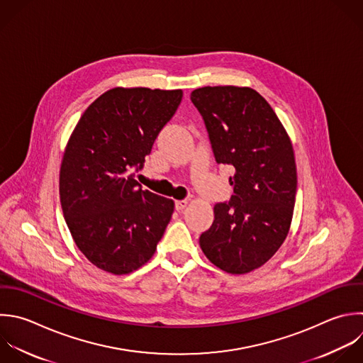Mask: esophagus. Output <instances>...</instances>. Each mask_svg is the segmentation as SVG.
Listing matches in <instances>:
<instances>
[{
	"mask_svg": "<svg viewBox=\"0 0 363 363\" xmlns=\"http://www.w3.org/2000/svg\"><path fill=\"white\" fill-rule=\"evenodd\" d=\"M189 206V200H177L176 201V210L183 211Z\"/></svg>",
	"mask_w": 363,
	"mask_h": 363,
	"instance_id": "obj_1",
	"label": "esophagus"
}]
</instances>
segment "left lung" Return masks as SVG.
Here are the masks:
<instances>
[{"instance_id":"1","label":"left lung","mask_w":363,"mask_h":363,"mask_svg":"<svg viewBox=\"0 0 363 363\" xmlns=\"http://www.w3.org/2000/svg\"><path fill=\"white\" fill-rule=\"evenodd\" d=\"M217 163L231 164L230 203L214 204L200 235L204 255L228 274L264 265L285 241L295 206L296 164L291 139L269 104L248 86L191 92Z\"/></svg>"}]
</instances>
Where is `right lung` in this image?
<instances>
[{
	"label": "right lung",
	"mask_w": 363,
	"mask_h": 363,
	"mask_svg": "<svg viewBox=\"0 0 363 363\" xmlns=\"http://www.w3.org/2000/svg\"><path fill=\"white\" fill-rule=\"evenodd\" d=\"M182 98V89H109L88 106L67 143L64 217L77 247L102 271H136L164 234L174 201L142 190L136 172Z\"/></svg>",
	"instance_id": "1"
}]
</instances>
